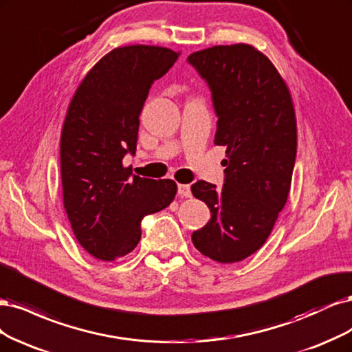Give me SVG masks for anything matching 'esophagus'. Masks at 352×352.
Listing matches in <instances>:
<instances>
[{
  "label": "esophagus",
  "mask_w": 352,
  "mask_h": 352,
  "mask_svg": "<svg viewBox=\"0 0 352 352\" xmlns=\"http://www.w3.org/2000/svg\"><path fill=\"white\" fill-rule=\"evenodd\" d=\"M178 196L179 197H191V188L188 184H178Z\"/></svg>",
  "instance_id": "1"
}]
</instances>
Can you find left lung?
<instances>
[{
    "instance_id": "1",
    "label": "left lung",
    "mask_w": 352,
    "mask_h": 352,
    "mask_svg": "<svg viewBox=\"0 0 352 352\" xmlns=\"http://www.w3.org/2000/svg\"><path fill=\"white\" fill-rule=\"evenodd\" d=\"M187 61L212 90L214 144L226 147L222 188L201 179L191 186L212 212L191 240L214 262H241L266 243L289 195L297 155L292 98L276 67L252 45H217Z\"/></svg>"
}]
</instances>
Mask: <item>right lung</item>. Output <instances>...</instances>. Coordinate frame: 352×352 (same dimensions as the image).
I'll list each match as a JSON object with an SVG mask.
<instances>
[{"label":"right lung","mask_w":352,"mask_h":352,"mask_svg":"<svg viewBox=\"0 0 352 352\" xmlns=\"http://www.w3.org/2000/svg\"><path fill=\"white\" fill-rule=\"evenodd\" d=\"M178 56L153 45L112 50L85 76L67 109L60 146L64 209L78 244L99 260L133 252L142 219L177 195L175 181L133 175L122 157L135 152L151 86Z\"/></svg>","instance_id":"obj_1"}]
</instances>
